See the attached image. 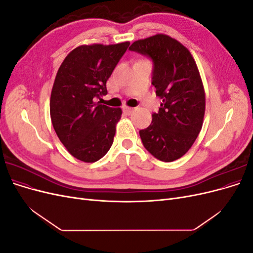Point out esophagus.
I'll use <instances>...</instances> for the list:
<instances>
[{
  "label": "esophagus",
  "instance_id": "1",
  "mask_svg": "<svg viewBox=\"0 0 253 253\" xmlns=\"http://www.w3.org/2000/svg\"><path fill=\"white\" fill-rule=\"evenodd\" d=\"M134 111H135V109L134 108H129V106H125V108H124V112L126 114H127V115L132 114Z\"/></svg>",
  "mask_w": 253,
  "mask_h": 253
}]
</instances>
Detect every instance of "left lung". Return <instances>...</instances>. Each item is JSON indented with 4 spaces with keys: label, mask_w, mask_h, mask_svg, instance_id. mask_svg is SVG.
<instances>
[{
    "label": "left lung",
    "mask_w": 253,
    "mask_h": 253,
    "mask_svg": "<svg viewBox=\"0 0 253 253\" xmlns=\"http://www.w3.org/2000/svg\"><path fill=\"white\" fill-rule=\"evenodd\" d=\"M152 60V84L163 100L152 124L139 135L143 147L165 163L185 155L200 134L205 115V90L190 51L166 35L135 41L128 48Z\"/></svg>",
    "instance_id": "8db88e82"
}]
</instances>
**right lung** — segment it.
<instances>
[{"mask_svg":"<svg viewBox=\"0 0 253 253\" xmlns=\"http://www.w3.org/2000/svg\"><path fill=\"white\" fill-rule=\"evenodd\" d=\"M129 42L82 45L59 67L50 95V118L60 141L84 163L109 152L122 111L96 102L108 94L106 81Z\"/></svg>","mask_w":253,"mask_h":253,"instance_id":"add662e5","label":"right lung"}]
</instances>
